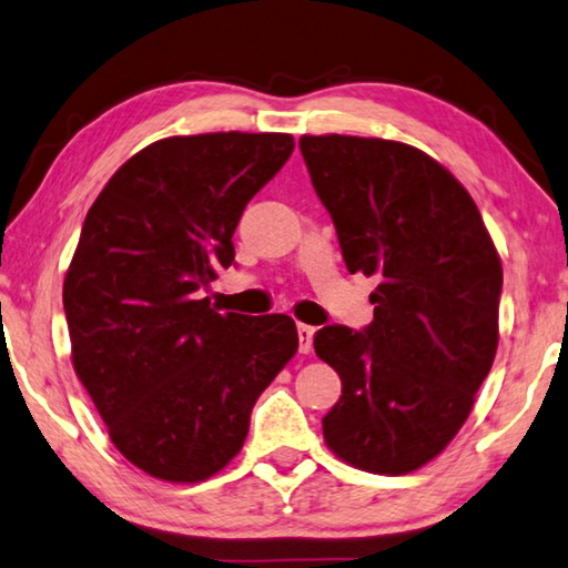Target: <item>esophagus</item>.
<instances>
[{
    "label": "esophagus",
    "instance_id": "esophagus-1",
    "mask_svg": "<svg viewBox=\"0 0 568 568\" xmlns=\"http://www.w3.org/2000/svg\"><path fill=\"white\" fill-rule=\"evenodd\" d=\"M313 337H315V327L311 325H297V339H301V353L307 355L313 349Z\"/></svg>",
    "mask_w": 568,
    "mask_h": 568
}]
</instances>
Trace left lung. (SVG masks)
<instances>
[{
	"label": "left lung",
	"mask_w": 568,
	"mask_h": 568,
	"mask_svg": "<svg viewBox=\"0 0 568 568\" xmlns=\"http://www.w3.org/2000/svg\"><path fill=\"white\" fill-rule=\"evenodd\" d=\"M349 273L377 275L363 333L325 325L315 353L343 379L325 445L357 469L407 474L467 422L499 345L501 261L467 189L425 151L301 136Z\"/></svg>",
	"instance_id": "1"
}]
</instances>
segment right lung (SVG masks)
<instances>
[{"instance_id": "add662e5", "label": "right lung", "mask_w": 568, "mask_h": 568, "mask_svg": "<svg viewBox=\"0 0 568 568\" xmlns=\"http://www.w3.org/2000/svg\"><path fill=\"white\" fill-rule=\"evenodd\" d=\"M291 133H199L141 149L91 205L64 277L71 363L133 467L195 484L248 437L291 363L287 315L213 311L201 287L235 257L245 205L291 159Z\"/></svg>"}]
</instances>
